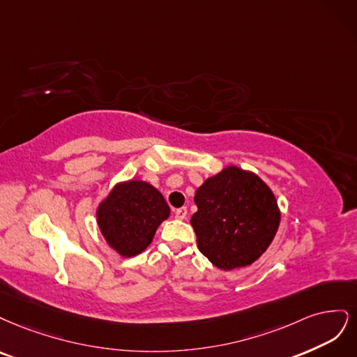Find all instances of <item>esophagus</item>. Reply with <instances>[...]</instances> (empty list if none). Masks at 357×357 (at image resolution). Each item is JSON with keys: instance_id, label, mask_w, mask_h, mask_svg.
<instances>
[{"instance_id": "34e87169", "label": "esophagus", "mask_w": 357, "mask_h": 357, "mask_svg": "<svg viewBox=\"0 0 357 357\" xmlns=\"http://www.w3.org/2000/svg\"><path fill=\"white\" fill-rule=\"evenodd\" d=\"M175 216H176V220H185V218H187V208L176 209Z\"/></svg>"}]
</instances>
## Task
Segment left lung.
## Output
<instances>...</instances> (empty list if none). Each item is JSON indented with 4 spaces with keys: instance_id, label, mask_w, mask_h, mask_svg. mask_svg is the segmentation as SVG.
Returning <instances> with one entry per match:
<instances>
[{
    "instance_id": "8db88e82",
    "label": "left lung",
    "mask_w": 357,
    "mask_h": 357,
    "mask_svg": "<svg viewBox=\"0 0 357 357\" xmlns=\"http://www.w3.org/2000/svg\"><path fill=\"white\" fill-rule=\"evenodd\" d=\"M191 225L197 246L213 266H250L278 233L280 212L274 194L257 175L236 166L224 169L195 191Z\"/></svg>"
}]
</instances>
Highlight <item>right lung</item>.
<instances>
[{
	"label": "right lung",
	"mask_w": 357,
	"mask_h": 357,
	"mask_svg": "<svg viewBox=\"0 0 357 357\" xmlns=\"http://www.w3.org/2000/svg\"><path fill=\"white\" fill-rule=\"evenodd\" d=\"M170 209L162 192L142 181L114 188L98 208V225L112 249L123 257L141 254Z\"/></svg>",
	"instance_id": "obj_1"
}]
</instances>
